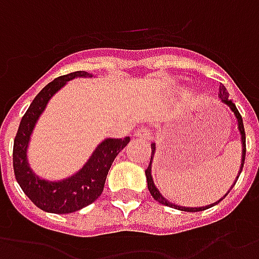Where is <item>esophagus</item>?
Returning <instances> with one entry per match:
<instances>
[{"label": "esophagus", "instance_id": "1", "mask_svg": "<svg viewBox=\"0 0 259 259\" xmlns=\"http://www.w3.org/2000/svg\"><path fill=\"white\" fill-rule=\"evenodd\" d=\"M135 137L142 138V139H152V131L149 127H141L135 131Z\"/></svg>", "mask_w": 259, "mask_h": 259}]
</instances>
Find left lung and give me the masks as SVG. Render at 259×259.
<instances>
[{
	"mask_svg": "<svg viewBox=\"0 0 259 259\" xmlns=\"http://www.w3.org/2000/svg\"><path fill=\"white\" fill-rule=\"evenodd\" d=\"M220 98L221 101L224 102V103H226L228 106L232 109V111L235 113L236 118H237V121H239V130H240V134H241V142H243V161H241V168H240V172L241 169H243V165H244V160H246V132H244V125H243V118H241L240 113H239V110H237V107H236V105L233 103V102L230 101L229 99V94H228V91H226V88L224 85H220ZM154 152H156V146H154V143H152V156H150V163H149V167L146 168V179H148V188H149V192H150V194H152V197L156 201H158V203H161V204L167 205V207H172V208H178L181 209V211H188V212H197V211H204V209L209 208V207H212V205L218 204L221 200H218L217 203H214V204L211 205H205V207H199V208H186V207H179V205H175V204H171L168 200H165L160 194V192H158L157 189H156V186H154V184H153V179H152V174H150V169H152V160H153V154H154ZM236 184V182H235ZM235 186V185H233ZM229 193V192H228ZM226 193V194H228ZM225 194V196H226ZM224 196V197H225Z\"/></svg>",
	"mask_w": 259,
	"mask_h": 259,
	"instance_id": "left-lung-1",
	"label": "left lung"
}]
</instances>
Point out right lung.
I'll return each instance as SVG.
<instances>
[{
	"label": "right lung",
	"instance_id": "obj_1",
	"mask_svg": "<svg viewBox=\"0 0 259 259\" xmlns=\"http://www.w3.org/2000/svg\"><path fill=\"white\" fill-rule=\"evenodd\" d=\"M74 77H91V74L87 71H74L60 75L45 85L22 117L13 141V172L18 184L38 208L54 214H69L92 204L103 192L107 172L114 158L130 142L128 137L103 141L80 172L60 182H47L31 172L26 160V149L34 124L51 96Z\"/></svg>",
	"mask_w": 259,
	"mask_h": 259
}]
</instances>
